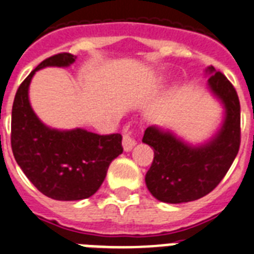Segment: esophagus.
Returning a JSON list of instances; mask_svg holds the SVG:
<instances>
[{"instance_id":"1","label":"esophagus","mask_w":254,"mask_h":254,"mask_svg":"<svg viewBox=\"0 0 254 254\" xmlns=\"http://www.w3.org/2000/svg\"><path fill=\"white\" fill-rule=\"evenodd\" d=\"M135 145V139L131 134V131H125L123 137V147L125 151H129L133 149V146Z\"/></svg>"}]
</instances>
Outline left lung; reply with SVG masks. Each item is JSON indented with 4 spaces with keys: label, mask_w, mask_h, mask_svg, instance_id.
I'll use <instances>...</instances> for the list:
<instances>
[{
    "label": "left lung",
    "mask_w": 254,
    "mask_h": 254,
    "mask_svg": "<svg viewBox=\"0 0 254 254\" xmlns=\"http://www.w3.org/2000/svg\"><path fill=\"white\" fill-rule=\"evenodd\" d=\"M208 84L223 101L225 120L220 131L203 146H189L155 127L145 130L142 142L154 149L145 182L158 200L171 204L196 200L209 193L228 173L241 142L240 101L232 83L213 67Z\"/></svg>",
    "instance_id": "obj_1"
}]
</instances>
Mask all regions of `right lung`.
I'll return each mask as SVG.
<instances>
[{
    "label": "right lung",
    "mask_w": 254,
    "mask_h": 254,
    "mask_svg": "<svg viewBox=\"0 0 254 254\" xmlns=\"http://www.w3.org/2000/svg\"><path fill=\"white\" fill-rule=\"evenodd\" d=\"M76 57L61 53L47 58L22 81L11 109L14 158L43 195L55 200H81L103 185L108 167L123 153L121 134H96L84 129L55 130L39 121L29 103V85L38 69L67 67Z\"/></svg>",
    "instance_id": "add662e5"
}]
</instances>
